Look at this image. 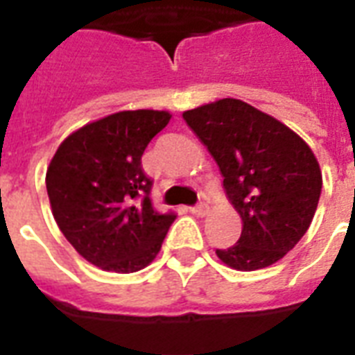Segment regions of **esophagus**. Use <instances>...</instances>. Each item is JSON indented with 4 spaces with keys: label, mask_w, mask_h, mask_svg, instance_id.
Listing matches in <instances>:
<instances>
[{
    "label": "esophagus",
    "mask_w": 355,
    "mask_h": 355,
    "mask_svg": "<svg viewBox=\"0 0 355 355\" xmlns=\"http://www.w3.org/2000/svg\"><path fill=\"white\" fill-rule=\"evenodd\" d=\"M191 211H193L195 216H206V214L210 211V206L206 205L205 200H200L199 205H195L193 208H191Z\"/></svg>",
    "instance_id": "1"
}]
</instances>
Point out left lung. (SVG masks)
<instances>
[{
    "mask_svg": "<svg viewBox=\"0 0 355 355\" xmlns=\"http://www.w3.org/2000/svg\"><path fill=\"white\" fill-rule=\"evenodd\" d=\"M182 118L221 169L223 188L241 216L223 263L256 270L282 259L311 225L322 189L319 162L298 134L239 99L202 105Z\"/></svg>",
    "mask_w": 355,
    "mask_h": 355,
    "instance_id": "left-lung-1",
    "label": "left lung"
}]
</instances>
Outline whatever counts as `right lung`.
I'll return each instance as SVG.
<instances>
[{"instance_id":"right-lung-1","label":"right lung","mask_w":355,"mask_h":355,"mask_svg":"<svg viewBox=\"0 0 355 355\" xmlns=\"http://www.w3.org/2000/svg\"><path fill=\"white\" fill-rule=\"evenodd\" d=\"M169 112L127 110L88 123L64 139L47 167L53 217L77 252L103 270L136 272L160 252L175 211L150 200L141 167L149 141Z\"/></svg>"}]
</instances>
